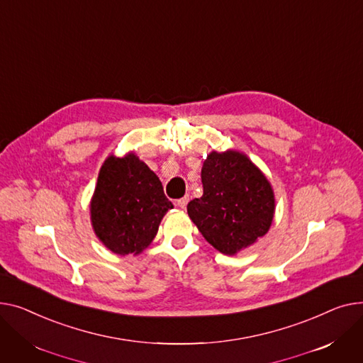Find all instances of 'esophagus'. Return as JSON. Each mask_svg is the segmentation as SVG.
<instances>
[{
    "label": "esophagus",
    "mask_w": 363,
    "mask_h": 363,
    "mask_svg": "<svg viewBox=\"0 0 363 363\" xmlns=\"http://www.w3.org/2000/svg\"><path fill=\"white\" fill-rule=\"evenodd\" d=\"M187 202H189V196H184V198H180V199L176 201L177 206H180L182 209H184L187 206Z\"/></svg>",
    "instance_id": "1"
}]
</instances>
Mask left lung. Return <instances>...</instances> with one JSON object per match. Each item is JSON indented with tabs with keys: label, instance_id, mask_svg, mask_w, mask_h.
Wrapping results in <instances>:
<instances>
[{
	"label": "left lung",
	"instance_id": "8db88e82",
	"mask_svg": "<svg viewBox=\"0 0 363 363\" xmlns=\"http://www.w3.org/2000/svg\"><path fill=\"white\" fill-rule=\"evenodd\" d=\"M201 179L203 195L187 203V214L208 243L236 255L265 236L274 218V191L245 154L212 151Z\"/></svg>",
	"mask_w": 363,
	"mask_h": 363
}]
</instances>
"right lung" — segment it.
Returning <instances> with one entry per match:
<instances>
[{"instance_id":"add662e5","label":"right lung","mask_w":363,"mask_h":363,"mask_svg":"<svg viewBox=\"0 0 363 363\" xmlns=\"http://www.w3.org/2000/svg\"><path fill=\"white\" fill-rule=\"evenodd\" d=\"M172 208L157 174L133 152L105 160L91 201V221L96 238L111 252L139 255Z\"/></svg>"}]
</instances>
